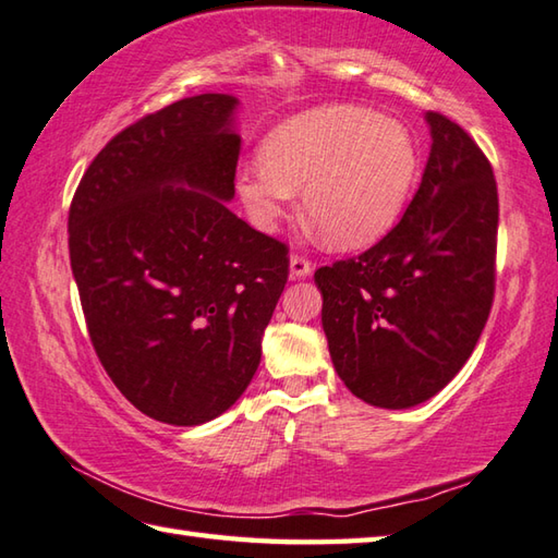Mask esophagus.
Returning <instances> with one entry per match:
<instances>
[{
	"label": "esophagus",
	"mask_w": 558,
	"mask_h": 558,
	"mask_svg": "<svg viewBox=\"0 0 558 558\" xmlns=\"http://www.w3.org/2000/svg\"><path fill=\"white\" fill-rule=\"evenodd\" d=\"M312 272V264L304 256H300V254H292L290 256V278H307Z\"/></svg>",
	"instance_id": "1"
}]
</instances>
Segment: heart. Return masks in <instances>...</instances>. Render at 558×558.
<instances>
[{"label": "heart", "mask_w": 558, "mask_h": 558, "mask_svg": "<svg viewBox=\"0 0 558 558\" xmlns=\"http://www.w3.org/2000/svg\"><path fill=\"white\" fill-rule=\"evenodd\" d=\"M421 171L409 125L360 106H324L278 125L260 163L236 173L248 220L272 232L302 191L304 215L333 248L353 251L385 236L407 207Z\"/></svg>", "instance_id": "b5f03b06"}]
</instances>
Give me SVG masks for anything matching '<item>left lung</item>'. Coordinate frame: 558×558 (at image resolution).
I'll return each mask as SVG.
<instances>
[{
    "label": "left lung",
    "instance_id": "1",
    "mask_svg": "<svg viewBox=\"0 0 558 558\" xmlns=\"http://www.w3.org/2000/svg\"><path fill=\"white\" fill-rule=\"evenodd\" d=\"M425 120L430 157L401 222L365 254L314 272L336 373L379 409L438 395L472 355L494 304V169L450 118L430 111Z\"/></svg>",
    "mask_w": 558,
    "mask_h": 558
}]
</instances>
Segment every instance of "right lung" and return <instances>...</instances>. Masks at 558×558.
<instances>
[{
  "mask_svg": "<svg viewBox=\"0 0 558 558\" xmlns=\"http://www.w3.org/2000/svg\"><path fill=\"white\" fill-rule=\"evenodd\" d=\"M239 98L198 94L98 151L70 205L94 351L135 409L201 425L244 395L288 282V246L229 210Z\"/></svg>",
  "mask_w": 558,
  "mask_h": 558,
  "instance_id": "add662e5",
  "label": "right lung"
}]
</instances>
